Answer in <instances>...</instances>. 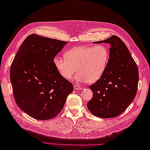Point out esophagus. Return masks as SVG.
I'll return each instance as SVG.
<instances>
[{
  "label": "esophagus",
  "instance_id": "esophagus-1",
  "mask_svg": "<svg viewBox=\"0 0 150 150\" xmlns=\"http://www.w3.org/2000/svg\"><path fill=\"white\" fill-rule=\"evenodd\" d=\"M74 90H80V89H81V87H80L79 85H74Z\"/></svg>",
  "mask_w": 150,
  "mask_h": 150
}]
</instances>
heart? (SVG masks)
<instances>
[{
	"instance_id": "1",
	"label": "heart",
	"mask_w": 150,
	"mask_h": 150,
	"mask_svg": "<svg viewBox=\"0 0 150 150\" xmlns=\"http://www.w3.org/2000/svg\"><path fill=\"white\" fill-rule=\"evenodd\" d=\"M109 60V51L103 45L76 47L65 54V58L56 57L53 63L64 79L70 80L76 71L78 81L96 82L105 71Z\"/></svg>"
}]
</instances>
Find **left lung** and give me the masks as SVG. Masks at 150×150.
<instances>
[{
	"label": "left lung",
	"instance_id": "1",
	"mask_svg": "<svg viewBox=\"0 0 150 150\" xmlns=\"http://www.w3.org/2000/svg\"><path fill=\"white\" fill-rule=\"evenodd\" d=\"M102 42L111 45L109 62L102 77L90 86L93 97L87 107L93 115L109 118L121 115L132 103L137 93L139 71L129 49L118 36L94 42Z\"/></svg>",
	"mask_w": 150,
	"mask_h": 150
}]
</instances>
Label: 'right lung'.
<instances>
[{
  "label": "right lung",
  "mask_w": 150,
  "mask_h": 150,
  "mask_svg": "<svg viewBox=\"0 0 150 150\" xmlns=\"http://www.w3.org/2000/svg\"><path fill=\"white\" fill-rule=\"evenodd\" d=\"M67 43L33 34L25 39L13 61L10 80L14 99L21 110L35 119L55 117L74 89L53 63Z\"/></svg>",
  "instance_id": "1"
}]
</instances>
